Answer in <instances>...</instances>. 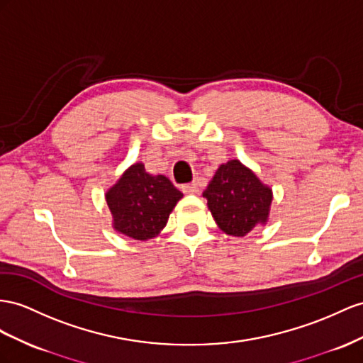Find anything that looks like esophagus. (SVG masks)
Instances as JSON below:
<instances>
[{"mask_svg": "<svg viewBox=\"0 0 363 363\" xmlns=\"http://www.w3.org/2000/svg\"><path fill=\"white\" fill-rule=\"evenodd\" d=\"M182 191L187 193V194H194L198 193L199 189H198V184L196 182H191V184H185L182 185Z\"/></svg>", "mask_w": 363, "mask_h": 363, "instance_id": "obj_1", "label": "esophagus"}]
</instances>
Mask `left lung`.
Listing matches in <instances>:
<instances>
[{
    "label": "left lung",
    "mask_w": 363,
    "mask_h": 363,
    "mask_svg": "<svg viewBox=\"0 0 363 363\" xmlns=\"http://www.w3.org/2000/svg\"><path fill=\"white\" fill-rule=\"evenodd\" d=\"M202 196L218 227L228 236L244 238L270 216L273 190L239 160L220 164Z\"/></svg>",
    "instance_id": "left-lung-1"
}]
</instances>
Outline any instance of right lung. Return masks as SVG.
I'll return each mask as SVG.
<instances>
[{"label": "right lung", "mask_w": 363, "mask_h": 363, "mask_svg": "<svg viewBox=\"0 0 363 363\" xmlns=\"http://www.w3.org/2000/svg\"><path fill=\"white\" fill-rule=\"evenodd\" d=\"M184 194L164 174H150L135 162L106 193L115 231L135 240L161 233L170 213Z\"/></svg>", "instance_id": "right-lung-1"}]
</instances>
